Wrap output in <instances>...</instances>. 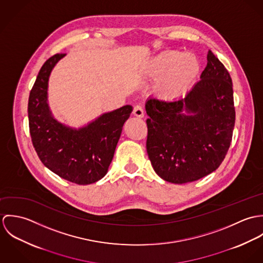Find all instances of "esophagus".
Returning a JSON list of instances; mask_svg holds the SVG:
<instances>
[{"mask_svg": "<svg viewBox=\"0 0 263 263\" xmlns=\"http://www.w3.org/2000/svg\"><path fill=\"white\" fill-rule=\"evenodd\" d=\"M134 115L135 116H137V117H144V115H145V111H144V108H143V106L142 105H140V104H138V105H136L135 107H134Z\"/></svg>", "mask_w": 263, "mask_h": 263, "instance_id": "obj_1", "label": "esophagus"}]
</instances>
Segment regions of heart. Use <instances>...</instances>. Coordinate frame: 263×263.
<instances>
[{
  "mask_svg": "<svg viewBox=\"0 0 263 263\" xmlns=\"http://www.w3.org/2000/svg\"><path fill=\"white\" fill-rule=\"evenodd\" d=\"M145 72L152 78L161 74L156 82V91L167 100L183 95L198 73V61L190 52L178 53L164 50L147 63Z\"/></svg>",
  "mask_w": 263,
  "mask_h": 263,
  "instance_id": "heart-1",
  "label": "heart"
}]
</instances>
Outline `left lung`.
Segmentation results:
<instances>
[{
  "mask_svg": "<svg viewBox=\"0 0 263 263\" xmlns=\"http://www.w3.org/2000/svg\"><path fill=\"white\" fill-rule=\"evenodd\" d=\"M200 78L184 98L151 97L146 103L147 153L155 172L171 183L211 174L231 145L236 117L232 79L211 50Z\"/></svg>",
  "mask_w": 263,
  "mask_h": 263,
  "instance_id": "left-lung-1",
  "label": "left lung"
}]
</instances>
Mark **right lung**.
I'll use <instances>...</instances> for the list:
<instances>
[{
  "instance_id": "1",
  "label": "right lung",
  "mask_w": 263,
  "mask_h": 263,
  "mask_svg": "<svg viewBox=\"0 0 263 263\" xmlns=\"http://www.w3.org/2000/svg\"><path fill=\"white\" fill-rule=\"evenodd\" d=\"M65 57L57 53L41 67L28 100L29 130L40 161L60 177L76 184L94 183L105 176L112 161L130 105L104 113L88 125L71 128L53 118L47 104L48 78Z\"/></svg>"
}]
</instances>
